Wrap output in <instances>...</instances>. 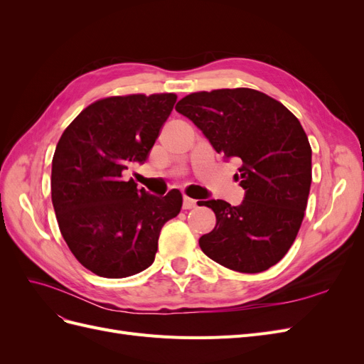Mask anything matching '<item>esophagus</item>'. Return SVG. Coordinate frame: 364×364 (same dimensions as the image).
I'll list each match as a JSON object with an SVG mask.
<instances>
[{
    "instance_id": "obj_1",
    "label": "esophagus",
    "mask_w": 364,
    "mask_h": 364,
    "mask_svg": "<svg viewBox=\"0 0 364 364\" xmlns=\"http://www.w3.org/2000/svg\"><path fill=\"white\" fill-rule=\"evenodd\" d=\"M197 206V200L190 199V197H183V209H193Z\"/></svg>"
}]
</instances>
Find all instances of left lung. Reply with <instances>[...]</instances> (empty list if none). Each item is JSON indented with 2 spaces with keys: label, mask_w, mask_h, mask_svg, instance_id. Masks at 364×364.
I'll use <instances>...</instances> for the list:
<instances>
[{
  "label": "left lung",
  "mask_w": 364,
  "mask_h": 364,
  "mask_svg": "<svg viewBox=\"0 0 364 364\" xmlns=\"http://www.w3.org/2000/svg\"><path fill=\"white\" fill-rule=\"evenodd\" d=\"M176 111L203 132L217 153L241 162L235 179L246 190L245 200L238 206L203 202L217 223L200 237V249L230 270L270 269L296 240L310 194L311 147L299 119L250 87L193 92Z\"/></svg>",
  "instance_id": "obj_1"
}]
</instances>
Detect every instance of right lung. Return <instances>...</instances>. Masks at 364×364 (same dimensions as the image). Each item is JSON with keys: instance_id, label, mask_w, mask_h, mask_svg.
Wrapping results in <instances>:
<instances>
[{"instance_id": "1", "label": "right lung", "mask_w": 364, "mask_h": 364, "mask_svg": "<svg viewBox=\"0 0 364 364\" xmlns=\"http://www.w3.org/2000/svg\"><path fill=\"white\" fill-rule=\"evenodd\" d=\"M178 95L130 94L97 100L65 129L51 167V200L60 234L83 267L127 278L155 261L162 226L181 213L182 194L159 197L124 181L144 162Z\"/></svg>"}]
</instances>
